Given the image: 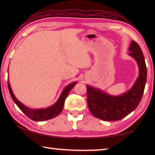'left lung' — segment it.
I'll list each match as a JSON object with an SVG mask.
<instances>
[{"label": "left lung", "mask_w": 155, "mask_h": 155, "mask_svg": "<svg viewBox=\"0 0 155 155\" xmlns=\"http://www.w3.org/2000/svg\"><path fill=\"white\" fill-rule=\"evenodd\" d=\"M128 55L135 59L139 75L126 93L118 96L107 93L99 88L87 85V103L94 117L105 121L120 120L135 109L142 99L147 82V67L141 48L135 41L131 42Z\"/></svg>", "instance_id": "obj_1"}]
</instances>
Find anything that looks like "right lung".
Masks as SVG:
<instances>
[{
	"label": "right lung",
	"mask_w": 155,
	"mask_h": 155,
	"mask_svg": "<svg viewBox=\"0 0 155 155\" xmlns=\"http://www.w3.org/2000/svg\"><path fill=\"white\" fill-rule=\"evenodd\" d=\"M77 83V82H73V83H71L68 84L64 88V90L62 91L58 99L53 105L46 108H41V109H34V108H28V107L25 106V104L21 103L16 98L14 93H13L12 88L11 87V84L9 83V81H8V87L13 101L15 102V104L17 105L18 107L21 109L23 113L27 115L30 119L32 120L44 121L57 117L61 113L64 107L66 98L67 97L68 93H70L72 88L75 86Z\"/></svg>",
	"instance_id": "add662e5"
}]
</instances>
